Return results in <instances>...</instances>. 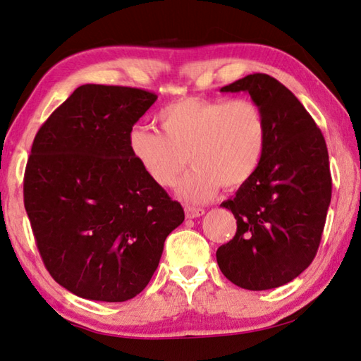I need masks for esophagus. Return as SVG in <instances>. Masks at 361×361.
I'll list each match as a JSON object with an SVG mask.
<instances>
[{
  "label": "esophagus",
  "instance_id": "1",
  "mask_svg": "<svg viewBox=\"0 0 361 361\" xmlns=\"http://www.w3.org/2000/svg\"><path fill=\"white\" fill-rule=\"evenodd\" d=\"M185 213H186V218L188 219H195V218H200V216L205 214V209H203V208H195V207H186L185 208Z\"/></svg>",
  "mask_w": 361,
  "mask_h": 361
}]
</instances>
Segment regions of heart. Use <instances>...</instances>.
<instances>
[{
	"instance_id": "1",
	"label": "heart",
	"mask_w": 361,
	"mask_h": 361,
	"mask_svg": "<svg viewBox=\"0 0 361 361\" xmlns=\"http://www.w3.org/2000/svg\"><path fill=\"white\" fill-rule=\"evenodd\" d=\"M162 133L135 126L128 147L135 162L159 188H172L189 162L192 169L176 194L207 202L219 186L237 189L257 173L268 143L264 110L251 99H197L169 104L158 114Z\"/></svg>"
}]
</instances>
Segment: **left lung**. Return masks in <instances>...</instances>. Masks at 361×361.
<instances>
[{"label": "left lung", "mask_w": 361, "mask_h": 361, "mask_svg": "<svg viewBox=\"0 0 361 361\" xmlns=\"http://www.w3.org/2000/svg\"><path fill=\"white\" fill-rule=\"evenodd\" d=\"M240 91L264 110L268 143L257 173L221 203L237 219V233L216 260L235 286L268 290L290 283L316 257L331 200L329 152L303 104L276 78L251 74L221 88Z\"/></svg>", "instance_id": "left-lung-1"}]
</instances>
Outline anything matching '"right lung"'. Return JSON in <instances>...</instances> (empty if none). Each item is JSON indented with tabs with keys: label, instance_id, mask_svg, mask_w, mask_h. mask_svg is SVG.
I'll return each instance as SVG.
<instances>
[{
	"label": "right lung",
	"instance_id": "1",
	"mask_svg": "<svg viewBox=\"0 0 361 361\" xmlns=\"http://www.w3.org/2000/svg\"><path fill=\"white\" fill-rule=\"evenodd\" d=\"M158 96L87 83L49 116L25 170L41 257L77 297L126 301L148 286L185 212L143 173L128 135Z\"/></svg>",
	"mask_w": 361,
	"mask_h": 361
}]
</instances>
